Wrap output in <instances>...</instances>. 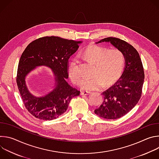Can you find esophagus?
Listing matches in <instances>:
<instances>
[{
  "mask_svg": "<svg viewBox=\"0 0 159 159\" xmlns=\"http://www.w3.org/2000/svg\"><path fill=\"white\" fill-rule=\"evenodd\" d=\"M90 93V92H88V91H81L80 93V94L82 96H87L88 94H89Z\"/></svg>",
  "mask_w": 159,
  "mask_h": 159,
  "instance_id": "1",
  "label": "esophagus"
}]
</instances>
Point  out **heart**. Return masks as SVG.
<instances>
[{
	"label": "heart",
	"mask_w": 159,
	"mask_h": 159,
	"mask_svg": "<svg viewBox=\"0 0 159 159\" xmlns=\"http://www.w3.org/2000/svg\"><path fill=\"white\" fill-rule=\"evenodd\" d=\"M85 59L94 64L93 77L87 78L82 84L86 90H96L105 85H111L121 77L125 66L123 53L118 48H107L94 43L89 44L81 53ZM80 62L77 57L72 58L68 65V72L72 81L80 85L83 76L80 71Z\"/></svg>",
	"instance_id": "heart-1"
}]
</instances>
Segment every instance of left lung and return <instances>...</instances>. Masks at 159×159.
Segmentation results:
<instances>
[{
  "label": "left lung",
  "instance_id": "left-lung-1",
  "mask_svg": "<svg viewBox=\"0 0 159 159\" xmlns=\"http://www.w3.org/2000/svg\"><path fill=\"white\" fill-rule=\"evenodd\" d=\"M104 41L111 43L123 53L125 67L120 79L102 93L103 102L94 112L99 117L116 120L126 115L140 100L145 78L144 70L139 53L132 45L112 37L104 38L98 43Z\"/></svg>",
  "mask_w": 159,
  "mask_h": 159
}]
</instances>
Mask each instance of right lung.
Here are the masks:
<instances>
[{
    "label": "right lung",
    "mask_w": 159,
    "mask_h": 159,
    "mask_svg": "<svg viewBox=\"0 0 159 159\" xmlns=\"http://www.w3.org/2000/svg\"><path fill=\"white\" fill-rule=\"evenodd\" d=\"M81 41L58 36H44L30 43L22 53L18 64L16 82L24 105L35 118L52 120L66 111L71 99L80 95V90L66 81L69 77V58L78 50ZM47 66L54 71V89L46 96L35 97L29 91L25 76L36 66Z\"/></svg>",
    "instance_id": "1"
}]
</instances>
